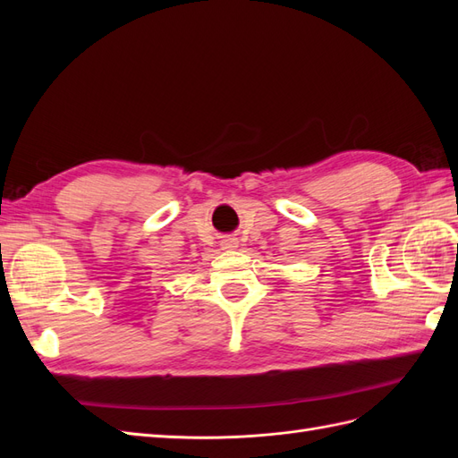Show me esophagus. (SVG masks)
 Returning <instances> with one entry per match:
<instances>
[{
    "label": "esophagus",
    "mask_w": 458,
    "mask_h": 458,
    "mask_svg": "<svg viewBox=\"0 0 458 458\" xmlns=\"http://www.w3.org/2000/svg\"><path fill=\"white\" fill-rule=\"evenodd\" d=\"M221 246H224V250H234V248L239 246V241L234 237H227L224 239V242H221Z\"/></svg>",
    "instance_id": "1"
}]
</instances>
